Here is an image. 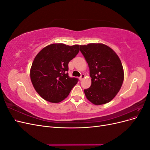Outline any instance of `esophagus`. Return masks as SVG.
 Segmentation results:
<instances>
[{
    "instance_id": "obj_1",
    "label": "esophagus",
    "mask_w": 150,
    "mask_h": 150,
    "mask_svg": "<svg viewBox=\"0 0 150 150\" xmlns=\"http://www.w3.org/2000/svg\"><path fill=\"white\" fill-rule=\"evenodd\" d=\"M84 77H85V75L84 74H82L81 75V76L79 77V79H80V81H82L84 78Z\"/></svg>"
}]
</instances>
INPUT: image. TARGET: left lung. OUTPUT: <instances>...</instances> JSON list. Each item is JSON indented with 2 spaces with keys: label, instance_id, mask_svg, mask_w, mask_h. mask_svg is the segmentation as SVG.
Segmentation results:
<instances>
[{
  "label": "left lung",
  "instance_id": "left-lung-1",
  "mask_svg": "<svg viewBox=\"0 0 150 150\" xmlns=\"http://www.w3.org/2000/svg\"><path fill=\"white\" fill-rule=\"evenodd\" d=\"M79 47L91 78L90 88L84 90L86 97L95 105L109 103L116 96L123 83L121 60L111 48L103 44L91 43Z\"/></svg>",
  "mask_w": 150,
  "mask_h": 150
}]
</instances>
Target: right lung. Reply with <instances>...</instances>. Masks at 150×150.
Returning a JSON list of instances; mask_svg holds the SVG:
<instances>
[{
    "instance_id": "1",
    "label": "right lung",
    "mask_w": 150,
    "mask_h": 150,
    "mask_svg": "<svg viewBox=\"0 0 150 150\" xmlns=\"http://www.w3.org/2000/svg\"><path fill=\"white\" fill-rule=\"evenodd\" d=\"M79 51V45L59 43L45 47L34 58L30 76L37 93L46 101L57 103L67 97L78 79L68 75V64Z\"/></svg>"
}]
</instances>
